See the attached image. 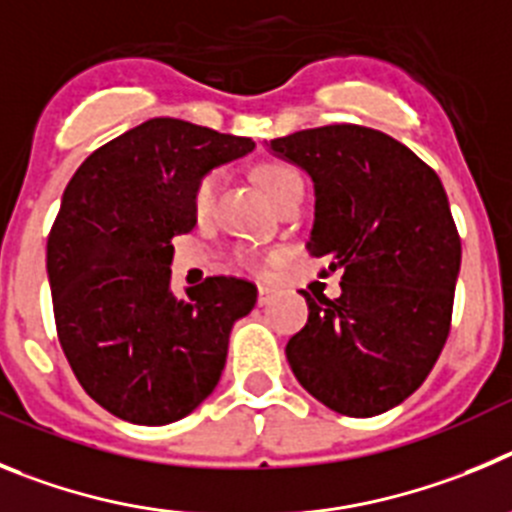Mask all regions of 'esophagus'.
<instances>
[{
  "label": "esophagus",
  "mask_w": 512,
  "mask_h": 512,
  "mask_svg": "<svg viewBox=\"0 0 512 512\" xmlns=\"http://www.w3.org/2000/svg\"><path fill=\"white\" fill-rule=\"evenodd\" d=\"M270 301H273V288L260 285V288H257V303H260V306H265V303H270Z\"/></svg>",
  "instance_id": "esophagus-1"
}]
</instances>
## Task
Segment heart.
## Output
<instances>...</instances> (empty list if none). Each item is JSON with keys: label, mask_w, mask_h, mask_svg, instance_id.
Wrapping results in <instances>:
<instances>
[{"label": "heart", "mask_w": 512, "mask_h": 512, "mask_svg": "<svg viewBox=\"0 0 512 512\" xmlns=\"http://www.w3.org/2000/svg\"><path fill=\"white\" fill-rule=\"evenodd\" d=\"M219 181H222V176H219L216 170H211V173H206V176L196 183V188H193V196H191L193 214L206 216L211 209H214V199H216V191H219ZM257 181L262 183V188L267 191V196H270V199L278 204V201L283 199L290 188L301 183V176H298L296 170L285 163H262L260 168H257ZM237 260L247 267H257V257L252 255L250 250H237Z\"/></svg>", "instance_id": "obj_1"}]
</instances>
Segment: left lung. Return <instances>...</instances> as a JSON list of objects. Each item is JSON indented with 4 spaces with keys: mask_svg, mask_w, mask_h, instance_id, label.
I'll return each mask as SVG.
<instances>
[{
    "mask_svg": "<svg viewBox=\"0 0 512 512\" xmlns=\"http://www.w3.org/2000/svg\"><path fill=\"white\" fill-rule=\"evenodd\" d=\"M316 188L308 252L342 270V296L316 293L290 336V370L352 418L390 411L434 370L451 329L462 239L439 176L403 142L326 124L270 142ZM326 273V270H324Z\"/></svg>",
    "mask_w": 512,
    "mask_h": 512,
    "instance_id": "left-lung-1",
    "label": "left lung"
}]
</instances>
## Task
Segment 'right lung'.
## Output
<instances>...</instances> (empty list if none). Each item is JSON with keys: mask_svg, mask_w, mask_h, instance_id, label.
Segmentation results:
<instances>
[{"mask_svg": "<svg viewBox=\"0 0 512 512\" xmlns=\"http://www.w3.org/2000/svg\"><path fill=\"white\" fill-rule=\"evenodd\" d=\"M252 147L183 119H147L94 150L63 191L48 234L55 331L81 388L122 421H178L222 377L229 331L257 288L214 275L173 296L170 239L196 224V183Z\"/></svg>", "mask_w": 512, "mask_h": 512, "instance_id": "1", "label": "right lung"}]
</instances>
